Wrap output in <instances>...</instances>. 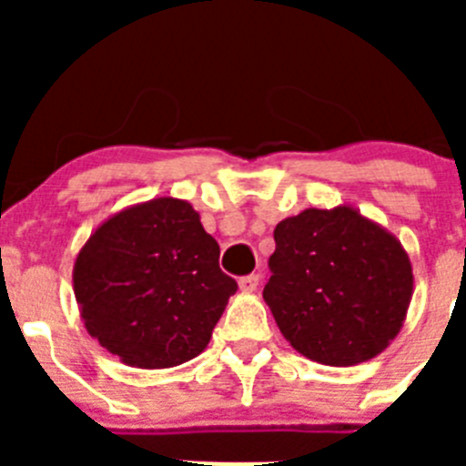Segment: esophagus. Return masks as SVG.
<instances>
[{
    "label": "esophagus",
    "mask_w": 466,
    "mask_h": 466,
    "mask_svg": "<svg viewBox=\"0 0 466 466\" xmlns=\"http://www.w3.org/2000/svg\"><path fill=\"white\" fill-rule=\"evenodd\" d=\"M240 291H245V294H252V291H257L258 287V275H245V278H240Z\"/></svg>",
    "instance_id": "obj_1"
}]
</instances>
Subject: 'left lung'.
Returning <instances> with one entry per match:
<instances>
[{
    "mask_svg": "<svg viewBox=\"0 0 466 466\" xmlns=\"http://www.w3.org/2000/svg\"><path fill=\"white\" fill-rule=\"evenodd\" d=\"M268 303L296 352L327 366L378 357L401 331L413 266L401 242L352 205L308 208L275 226Z\"/></svg>",
    "mask_w": 466,
    "mask_h": 466,
    "instance_id": "left-lung-1",
    "label": "left lung"
}]
</instances>
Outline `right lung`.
<instances>
[{
  "instance_id": "obj_1",
  "label": "right lung",
  "mask_w": 466,
  "mask_h": 466,
  "mask_svg": "<svg viewBox=\"0 0 466 466\" xmlns=\"http://www.w3.org/2000/svg\"><path fill=\"white\" fill-rule=\"evenodd\" d=\"M72 279L86 331L135 369L200 355L238 291L200 214L179 198L111 214L76 254Z\"/></svg>"
}]
</instances>
